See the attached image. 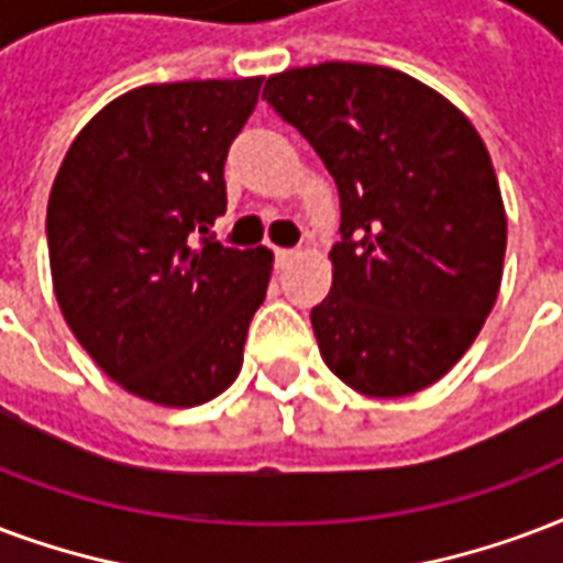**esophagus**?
Returning a JSON list of instances; mask_svg holds the SVG:
<instances>
[{
	"label": "esophagus",
	"mask_w": 563,
	"mask_h": 563,
	"mask_svg": "<svg viewBox=\"0 0 563 563\" xmlns=\"http://www.w3.org/2000/svg\"><path fill=\"white\" fill-rule=\"evenodd\" d=\"M295 256H298V253L289 251V247H277V251H274V263H277V268H286Z\"/></svg>",
	"instance_id": "esophagus-1"
}]
</instances>
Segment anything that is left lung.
<instances>
[{"label": "left lung", "instance_id": "8db88e82", "mask_svg": "<svg viewBox=\"0 0 563 563\" xmlns=\"http://www.w3.org/2000/svg\"><path fill=\"white\" fill-rule=\"evenodd\" d=\"M263 100L339 191L333 286L310 312L321 357L363 396L431 386L499 295L508 221L482 135L428 85L377 64L277 73Z\"/></svg>", "mask_w": 563, "mask_h": 563}]
</instances>
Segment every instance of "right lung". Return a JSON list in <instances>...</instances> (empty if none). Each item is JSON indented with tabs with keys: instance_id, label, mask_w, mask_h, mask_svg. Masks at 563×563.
Returning a JSON list of instances; mask_svg holds the SVG:
<instances>
[{
	"instance_id": "obj_1",
	"label": "right lung",
	"mask_w": 563,
	"mask_h": 563,
	"mask_svg": "<svg viewBox=\"0 0 563 563\" xmlns=\"http://www.w3.org/2000/svg\"><path fill=\"white\" fill-rule=\"evenodd\" d=\"M263 79L144 85L67 150L46 206L53 286L93 363L132 396L203 405L233 384L272 253L214 239L224 162Z\"/></svg>"
}]
</instances>
